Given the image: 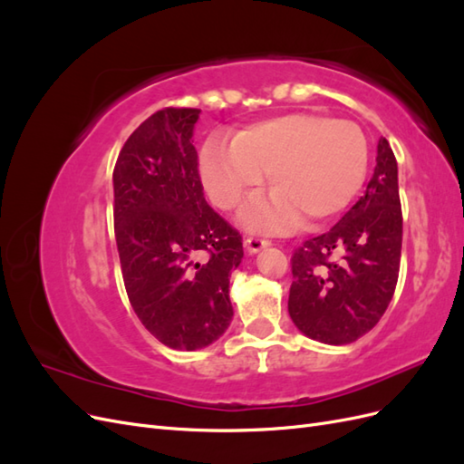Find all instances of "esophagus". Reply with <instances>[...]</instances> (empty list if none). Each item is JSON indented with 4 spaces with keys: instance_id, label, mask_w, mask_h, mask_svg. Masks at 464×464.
I'll return each instance as SVG.
<instances>
[{
    "instance_id": "1",
    "label": "esophagus",
    "mask_w": 464,
    "mask_h": 464,
    "mask_svg": "<svg viewBox=\"0 0 464 464\" xmlns=\"http://www.w3.org/2000/svg\"><path fill=\"white\" fill-rule=\"evenodd\" d=\"M269 244H271L269 240H265V237H259V236H247L244 240V246H246L249 254H257V251H261L263 247H266Z\"/></svg>"
}]
</instances>
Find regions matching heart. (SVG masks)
I'll list each match as a JSON object with an SVG mask.
<instances>
[{
	"mask_svg": "<svg viewBox=\"0 0 464 464\" xmlns=\"http://www.w3.org/2000/svg\"><path fill=\"white\" fill-rule=\"evenodd\" d=\"M368 172V141L354 121L294 111L257 121L234 143L210 141L201 178L210 201L232 210L269 174L275 191L251 199L240 213L249 230L276 232L319 224L354 199Z\"/></svg>",
	"mask_w": 464,
	"mask_h": 464,
	"instance_id": "1",
	"label": "heart"
}]
</instances>
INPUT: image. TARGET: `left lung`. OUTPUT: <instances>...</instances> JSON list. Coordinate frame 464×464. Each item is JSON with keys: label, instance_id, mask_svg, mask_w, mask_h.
Listing matches in <instances>:
<instances>
[{"label": "left lung", "instance_id": "1", "mask_svg": "<svg viewBox=\"0 0 464 464\" xmlns=\"http://www.w3.org/2000/svg\"><path fill=\"white\" fill-rule=\"evenodd\" d=\"M401 246L397 159L382 137L366 193L329 232L294 251V325L325 344H350L372 331L395 294Z\"/></svg>", "mask_w": 464, "mask_h": 464}]
</instances>
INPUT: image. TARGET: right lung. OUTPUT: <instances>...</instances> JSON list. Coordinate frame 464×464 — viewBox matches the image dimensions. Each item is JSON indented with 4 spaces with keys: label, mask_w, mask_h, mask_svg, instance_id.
Instances as JSON below:
<instances>
[{
    "label": "right lung",
    "mask_w": 464,
    "mask_h": 464,
    "mask_svg": "<svg viewBox=\"0 0 464 464\" xmlns=\"http://www.w3.org/2000/svg\"><path fill=\"white\" fill-rule=\"evenodd\" d=\"M198 108L154 111L114 168V232L133 312L176 350H198L228 329L230 273L242 236L205 201L191 137Z\"/></svg>",
    "instance_id": "obj_1"
}]
</instances>
